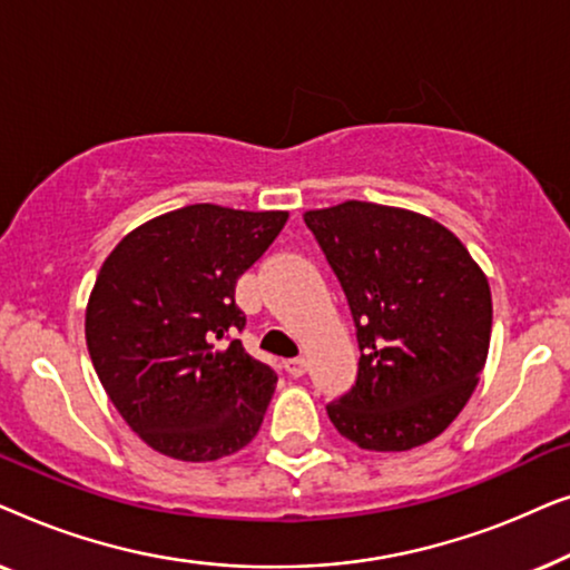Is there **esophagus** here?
I'll return each mask as SVG.
<instances>
[{"instance_id": "esophagus-1", "label": "esophagus", "mask_w": 570, "mask_h": 570, "mask_svg": "<svg viewBox=\"0 0 570 570\" xmlns=\"http://www.w3.org/2000/svg\"><path fill=\"white\" fill-rule=\"evenodd\" d=\"M306 368H308V363H306V357H291V361H285V371L291 373L293 379H298V376H303V373H306Z\"/></svg>"}]
</instances>
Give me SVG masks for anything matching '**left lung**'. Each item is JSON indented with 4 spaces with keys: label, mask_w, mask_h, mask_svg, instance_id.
Returning <instances> with one entry per match:
<instances>
[{
    "label": "left lung",
    "mask_w": 570,
    "mask_h": 570,
    "mask_svg": "<svg viewBox=\"0 0 570 570\" xmlns=\"http://www.w3.org/2000/svg\"><path fill=\"white\" fill-rule=\"evenodd\" d=\"M303 220L340 279L361 347L355 384L326 415L368 451L433 441L485 368V275L454 233L410 209L353 199Z\"/></svg>",
    "instance_id": "8db88e82"
}]
</instances>
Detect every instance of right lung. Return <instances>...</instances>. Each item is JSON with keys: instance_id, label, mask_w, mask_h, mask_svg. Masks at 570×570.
Returning a JSON list of instances; mask_svg holds the SVG:
<instances>
[{"instance_id": "add662e5", "label": "right lung", "mask_w": 570, "mask_h": 570, "mask_svg": "<svg viewBox=\"0 0 570 570\" xmlns=\"http://www.w3.org/2000/svg\"><path fill=\"white\" fill-rule=\"evenodd\" d=\"M285 223L287 213L189 205L139 225L100 267L85 314L90 361L160 454L215 462L259 431L277 373L236 340V283Z\"/></svg>"}]
</instances>
